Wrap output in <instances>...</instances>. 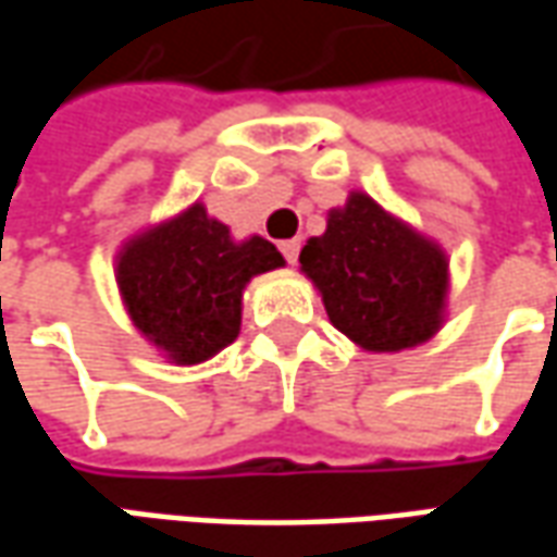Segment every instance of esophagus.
<instances>
[{
	"mask_svg": "<svg viewBox=\"0 0 557 557\" xmlns=\"http://www.w3.org/2000/svg\"><path fill=\"white\" fill-rule=\"evenodd\" d=\"M280 253L286 256V262H289V265H295V262H298V253H301V242H298V238L280 242Z\"/></svg>",
	"mask_w": 557,
	"mask_h": 557,
	"instance_id": "obj_1",
	"label": "esophagus"
}]
</instances>
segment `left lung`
<instances>
[{"label":"left lung","mask_w":557,"mask_h":557,"mask_svg":"<svg viewBox=\"0 0 557 557\" xmlns=\"http://www.w3.org/2000/svg\"><path fill=\"white\" fill-rule=\"evenodd\" d=\"M301 271L361 349H411L442 327L447 259L367 194L327 214L325 235L304 244Z\"/></svg>","instance_id":"1"}]
</instances>
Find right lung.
I'll return each instance as SVG.
<instances>
[{
  "label": "right lung",
  "instance_id": "obj_1",
  "mask_svg": "<svg viewBox=\"0 0 557 557\" xmlns=\"http://www.w3.org/2000/svg\"><path fill=\"white\" fill-rule=\"evenodd\" d=\"M280 265L274 244L259 235L232 242L230 226L196 202L127 242L115 280L134 325L170 361L199 363L238 337L250 277Z\"/></svg>",
  "mask_w": 557,
  "mask_h": 557
}]
</instances>
